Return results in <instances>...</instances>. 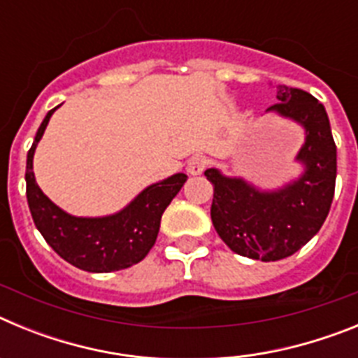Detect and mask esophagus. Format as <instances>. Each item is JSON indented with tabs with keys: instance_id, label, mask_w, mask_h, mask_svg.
Instances as JSON below:
<instances>
[{
	"instance_id": "obj_1",
	"label": "esophagus",
	"mask_w": 358,
	"mask_h": 358,
	"mask_svg": "<svg viewBox=\"0 0 358 358\" xmlns=\"http://www.w3.org/2000/svg\"><path fill=\"white\" fill-rule=\"evenodd\" d=\"M208 164V159L204 156H194L192 159L188 161V166H186V170H188V173H192V176H199V173L204 172V169H206Z\"/></svg>"
}]
</instances>
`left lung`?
<instances>
[{
    "mask_svg": "<svg viewBox=\"0 0 358 358\" xmlns=\"http://www.w3.org/2000/svg\"><path fill=\"white\" fill-rule=\"evenodd\" d=\"M280 103L268 107L303 129L296 161L301 172L278 188H260L242 176L208 169L213 185L211 220L233 252L262 262L294 255L315 236L330 211L337 177V147L327 109L297 87L278 85Z\"/></svg>",
    "mask_w": 358,
    "mask_h": 358,
    "instance_id": "obj_1",
    "label": "left lung"
}]
</instances>
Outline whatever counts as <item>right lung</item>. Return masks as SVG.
Wrapping results in <instances>:
<instances>
[{
  "label": "right lung",
  "mask_w": 358,
  "mask_h": 358,
  "mask_svg": "<svg viewBox=\"0 0 358 358\" xmlns=\"http://www.w3.org/2000/svg\"><path fill=\"white\" fill-rule=\"evenodd\" d=\"M57 107L44 116L27 156V199L36 227L57 255L82 271L113 273L132 267L156 243L161 215L188 177L173 173L152 182L116 213L102 217L68 213L44 195L34 173V154Z\"/></svg>",
  "instance_id": "obj_1"
}]
</instances>
